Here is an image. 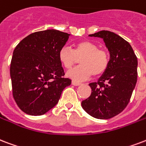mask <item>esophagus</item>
<instances>
[{
	"label": "esophagus",
	"mask_w": 146,
	"mask_h": 146,
	"mask_svg": "<svg viewBox=\"0 0 146 146\" xmlns=\"http://www.w3.org/2000/svg\"><path fill=\"white\" fill-rule=\"evenodd\" d=\"M72 84H73V86H80V85H81V83H78V82H76V81H72Z\"/></svg>",
	"instance_id": "obj_1"
}]
</instances>
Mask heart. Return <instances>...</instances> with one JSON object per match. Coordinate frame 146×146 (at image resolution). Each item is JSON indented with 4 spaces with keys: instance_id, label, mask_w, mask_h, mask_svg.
<instances>
[{
    "instance_id": "obj_1",
    "label": "heart",
    "mask_w": 146,
    "mask_h": 146,
    "mask_svg": "<svg viewBox=\"0 0 146 146\" xmlns=\"http://www.w3.org/2000/svg\"><path fill=\"white\" fill-rule=\"evenodd\" d=\"M58 58L61 64L67 70L76 65L80 59L81 66L71 70L67 76L75 80H83L92 75L98 77L103 75L110 63V53L105 49H100L90 40L79 41L73 50L63 46L59 50Z\"/></svg>"
}]
</instances>
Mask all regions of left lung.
<instances>
[{"mask_svg":"<svg viewBox=\"0 0 146 146\" xmlns=\"http://www.w3.org/2000/svg\"><path fill=\"white\" fill-rule=\"evenodd\" d=\"M89 36L103 39L110 63L97 82L89 84L91 95L81 104L91 116L108 119L122 112L129 102L137 82V57L129 43L113 32L101 31Z\"/></svg>","mask_w":146,"mask_h":146,"instance_id":"left-lung-1","label":"left lung"}]
</instances>
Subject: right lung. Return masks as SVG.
Masks as SVG:
<instances>
[{
    "label": "right lung",
    "mask_w": 146,
    "mask_h": 146,
    "mask_svg": "<svg viewBox=\"0 0 146 146\" xmlns=\"http://www.w3.org/2000/svg\"><path fill=\"white\" fill-rule=\"evenodd\" d=\"M70 34L56 30L35 32L17 45L11 59L13 96L24 113L41 115L55 106L71 80L64 78L58 53Z\"/></svg>",
    "instance_id": "1"
}]
</instances>
